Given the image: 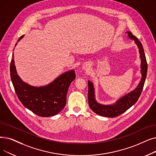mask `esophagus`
<instances>
[{
	"label": "esophagus",
	"mask_w": 156,
	"mask_h": 156,
	"mask_svg": "<svg viewBox=\"0 0 156 156\" xmlns=\"http://www.w3.org/2000/svg\"><path fill=\"white\" fill-rule=\"evenodd\" d=\"M89 66H86L85 67H83V69H89Z\"/></svg>",
	"instance_id": "esophagus-1"
}]
</instances>
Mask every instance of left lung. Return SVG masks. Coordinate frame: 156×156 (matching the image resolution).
Instances as JSON below:
<instances>
[{"mask_svg": "<svg viewBox=\"0 0 156 156\" xmlns=\"http://www.w3.org/2000/svg\"><path fill=\"white\" fill-rule=\"evenodd\" d=\"M126 33L127 34L129 38L134 41V43H136L138 48L140 55V57L141 59V78L136 89L119 99L114 104L108 105H102L97 102L96 98H95V91L93 83L90 82L89 80L88 81V87H89L88 101H89V106L94 113L101 116L113 118L120 115L136 103L140 96L142 90H143L147 73V63L144 50L140 41L137 37L133 36L131 32L127 31Z\"/></svg>", "mask_w": 156, "mask_h": 156, "instance_id": "obj_1", "label": "left lung"}]
</instances>
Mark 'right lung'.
<instances>
[{
	"instance_id": "right-lung-1",
	"label": "right lung",
	"mask_w": 156,
	"mask_h": 156,
	"mask_svg": "<svg viewBox=\"0 0 156 156\" xmlns=\"http://www.w3.org/2000/svg\"><path fill=\"white\" fill-rule=\"evenodd\" d=\"M24 36L19 38L21 40ZM17 44L16 43L15 46ZM11 79L15 90L23 105L40 117H51L62 110L66 104L67 90L71 83L75 79L74 70L60 74L50 83L34 87L24 82L18 75L15 65L14 55L10 66Z\"/></svg>"
}]
</instances>
